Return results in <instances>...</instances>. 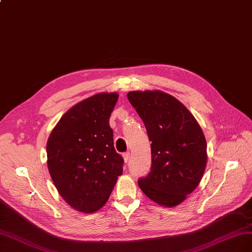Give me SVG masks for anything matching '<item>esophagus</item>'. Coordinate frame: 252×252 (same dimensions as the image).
<instances>
[{
	"mask_svg": "<svg viewBox=\"0 0 252 252\" xmlns=\"http://www.w3.org/2000/svg\"><path fill=\"white\" fill-rule=\"evenodd\" d=\"M123 158H124L125 162H128V161H129V159H130V152H129V151L123 153Z\"/></svg>",
	"mask_w": 252,
	"mask_h": 252,
	"instance_id": "34e87169",
	"label": "esophagus"
}]
</instances>
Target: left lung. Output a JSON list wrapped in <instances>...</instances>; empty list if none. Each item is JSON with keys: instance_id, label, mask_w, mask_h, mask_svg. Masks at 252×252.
<instances>
[{"instance_id": "obj_1", "label": "left lung", "mask_w": 252, "mask_h": 252, "mask_svg": "<svg viewBox=\"0 0 252 252\" xmlns=\"http://www.w3.org/2000/svg\"><path fill=\"white\" fill-rule=\"evenodd\" d=\"M130 104L151 141V168L137 180L144 194L176 206L198 187L206 166V141L193 115L177 99L159 91L130 92Z\"/></svg>"}]
</instances>
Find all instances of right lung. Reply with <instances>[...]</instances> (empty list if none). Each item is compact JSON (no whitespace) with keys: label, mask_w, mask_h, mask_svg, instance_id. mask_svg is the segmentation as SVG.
Here are the masks:
<instances>
[{"label":"right lung","mask_w":252,"mask_h":252,"mask_svg":"<svg viewBox=\"0 0 252 252\" xmlns=\"http://www.w3.org/2000/svg\"><path fill=\"white\" fill-rule=\"evenodd\" d=\"M119 94L101 93L76 104L59 120L47 143L48 169L64 200L94 213L106 203L122 175L109 118Z\"/></svg>","instance_id":"right-lung-1"}]
</instances>
